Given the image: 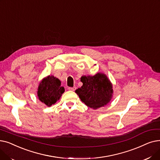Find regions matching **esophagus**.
<instances>
[{"mask_svg": "<svg viewBox=\"0 0 160 160\" xmlns=\"http://www.w3.org/2000/svg\"><path fill=\"white\" fill-rule=\"evenodd\" d=\"M75 89H76V87H68V90H72V91H74Z\"/></svg>", "mask_w": 160, "mask_h": 160, "instance_id": "1", "label": "esophagus"}]
</instances>
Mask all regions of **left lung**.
Here are the masks:
<instances>
[{
  "mask_svg": "<svg viewBox=\"0 0 160 160\" xmlns=\"http://www.w3.org/2000/svg\"><path fill=\"white\" fill-rule=\"evenodd\" d=\"M82 85L75 90L81 100L88 107L96 109L107 105L112 97V85L104 73L82 76Z\"/></svg>",
  "mask_w": 160,
  "mask_h": 160,
  "instance_id": "left-lung-1",
  "label": "left lung"
}]
</instances>
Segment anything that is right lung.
Returning a JSON list of instances; mask_svg holds the SVG:
<instances>
[{"instance_id": "obj_1", "label": "right lung", "mask_w": 160, "mask_h": 160, "mask_svg": "<svg viewBox=\"0 0 160 160\" xmlns=\"http://www.w3.org/2000/svg\"><path fill=\"white\" fill-rule=\"evenodd\" d=\"M60 81L52 75L45 78L40 82L38 89L39 100L48 107L55 104L64 92Z\"/></svg>"}]
</instances>
